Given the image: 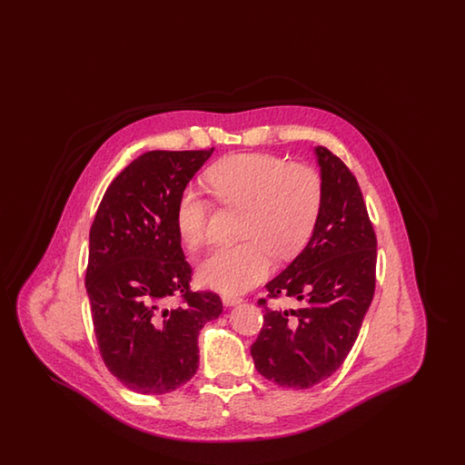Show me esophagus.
<instances>
[{
	"label": "esophagus",
	"instance_id": "1",
	"mask_svg": "<svg viewBox=\"0 0 465 465\" xmlns=\"http://www.w3.org/2000/svg\"><path fill=\"white\" fill-rule=\"evenodd\" d=\"M222 300L226 307H235L243 302L241 296H233V294H223Z\"/></svg>",
	"mask_w": 465,
	"mask_h": 465
}]
</instances>
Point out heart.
Returning a JSON list of instances; mask_svg holds the SVG:
<instances>
[{
  "instance_id": "heart-1",
  "label": "heart",
  "mask_w": 465,
  "mask_h": 465,
  "mask_svg": "<svg viewBox=\"0 0 465 465\" xmlns=\"http://www.w3.org/2000/svg\"><path fill=\"white\" fill-rule=\"evenodd\" d=\"M213 197L245 209L241 226L243 242L220 245L200 263V281L226 294H239L258 286L272 270V252L291 258L317 224L324 184L307 163H291L266 153L226 156L205 173ZM209 202L188 186L177 197L174 223L177 235L188 247L207 239Z\"/></svg>"
}]
</instances>
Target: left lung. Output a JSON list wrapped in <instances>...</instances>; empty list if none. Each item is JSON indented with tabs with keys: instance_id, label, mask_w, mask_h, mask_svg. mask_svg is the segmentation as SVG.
Here are the masks:
<instances>
[{
	"instance_id": "1",
	"label": "left lung",
	"mask_w": 465,
	"mask_h": 465,
	"mask_svg": "<svg viewBox=\"0 0 465 465\" xmlns=\"http://www.w3.org/2000/svg\"><path fill=\"white\" fill-rule=\"evenodd\" d=\"M315 155L324 184L319 220L307 247L266 284L263 326L251 345L258 373L288 389H310L343 364L375 294L376 235L357 179L328 148ZM282 295L299 305H267Z\"/></svg>"
}]
</instances>
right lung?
Segmentation results:
<instances>
[{
  "mask_svg": "<svg viewBox=\"0 0 465 465\" xmlns=\"http://www.w3.org/2000/svg\"><path fill=\"white\" fill-rule=\"evenodd\" d=\"M213 152L137 156L113 179L90 226L85 288L99 352L137 394L162 396L192 380L200 330L223 312L216 292L190 289L174 223L179 193Z\"/></svg>",
  "mask_w": 465,
  "mask_h": 465,
  "instance_id": "right-lung-1",
  "label": "right lung"
}]
</instances>
